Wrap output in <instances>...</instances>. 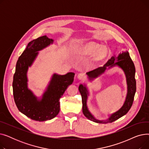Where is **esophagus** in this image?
Returning <instances> with one entry per match:
<instances>
[{
	"label": "esophagus",
	"mask_w": 149,
	"mask_h": 149,
	"mask_svg": "<svg viewBox=\"0 0 149 149\" xmlns=\"http://www.w3.org/2000/svg\"><path fill=\"white\" fill-rule=\"evenodd\" d=\"M84 77H85L84 74H82V73H80V74H79L77 75V78H78V79H79V80H84Z\"/></svg>",
	"instance_id": "34e87169"
}]
</instances>
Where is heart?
Listing matches in <instances>:
<instances>
[{
    "label": "heart",
    "mask_w": 149,
    "mask_h": 149,
    "mask_svg": "<svg viewBox=\"0 0 149 149\" xmlns=\"http://www.w3.org/2000/svg\"><path fill=\"white\" fill-rule=\"evenodd\" d=\"M76 53L84 56L92 54L93 61H101L107 57L109 51L105 46H101L94 42H90L81 46L77 49Z\"/></svg>",
    "instance_id": "b5f03b06"
}]
</instances>
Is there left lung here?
I'll use <instances>...</instances> for the list:
<instances>
[{
  "instance_id": "8db88e82",
  "label": "left lung",
  "mask_w": 149,
  "mask_h": 149,
  "mask_svg": "<svg viewBox=\"0 0 149 149\" xmlns=\"http://www.w3.org/2000/svg\"><path fill=\"white\" fill-rule=\"evenodd\" d=\"M116 66L121 69L126 76L127 94L123 106L118 111L112 113L108 114L107 118L106 120L97 119L90 112L87 105L88 98L90 95L87 84L84 83V84H80L79 85V90L82 98L83 113L88 119L92 121L102 124L112 123L126 115L130 110L133 104L136 92V80L135 78V68L127 51L120 52L117 56L113 55L103 66L99 67L94 70L86 72L88 81H93L101 75L104 74L106 70H109Z\"/></svg>"
}]
</instances>
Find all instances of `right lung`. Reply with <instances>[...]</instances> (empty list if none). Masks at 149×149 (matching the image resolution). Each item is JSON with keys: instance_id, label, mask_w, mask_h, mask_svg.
<instances>
[{"instance_id": "right-lung-1", "label": "right lung", "mask_w": 149, "mask_h": 149, "mask_svg": "<svg viewBox=\"0 0 149 149\" xmlns=\"http://www.w3.org/2000/svg\"><path fill=\"white\" fill-rule=\"evenodd\" d=\"M54 40L46 36L30 42L19 57L13 77V95L19 111L35 121H45L55 118L60 112V99L74 81L75 74L54 73L40 97L28 88V71L39 51L52 45Z\"/></svg>"}]
</instances>
